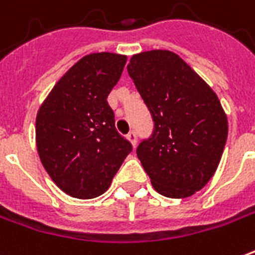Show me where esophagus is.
Wrapping results in <instances>:
<instances>
[{
  "instance_id": "34e87169",
  "label": "esophagus",
  "mask_w": 255,
  "mask_h": 255,
  "mask_svg": "<svg viewBox=\"0 0 255 255\" xmlns=\"http://www.w3.org/2000/svg\"><path fill=\"white\" fill-rule=\"evenodd\" d=\"M127 139L129 140V142H131V145L133 146V147H135V145H136V133L133 132H129L127 135Z\"/></svg>"
}]
</instances>
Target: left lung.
Wrapping results in <instances>:
<instances>
[{"mask_svg": "<svg viewBox=\"0 0 255 255\" xmlns=\"http://www.w3.org/2000/svg\"><path fill=\"white\" fill-rule=\"evenodd\" d=\"M128 74L150 110L152 138L136 154L153 188L171 199L195 195L213 178L228 138L217 94L177 53H135Z\"/></svg>", "mask_w": 255, "mask_h": 255, "instance_id": "obj_1", "label": "left lung"}]
</instances>
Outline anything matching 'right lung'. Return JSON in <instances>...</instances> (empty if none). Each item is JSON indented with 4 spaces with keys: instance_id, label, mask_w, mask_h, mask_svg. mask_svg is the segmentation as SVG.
<instances>
[{
    "instance_id": "obj_1",
    "label": "right lung",
    "mask_w": 255,
    "mask_h": 255,
    "mask_svg": "<svg viewBox=\"0 0 255 255\" xmlns=\"http://www.w3.org/2000/svg\"><path fill=\"white\" fill-rule=\"evenodd\" d=\"M126 62L120 53L85 55L53 85L37 112V152L66 195H103L132 149L116 131L115 113L106 101Z\"/></svg>"
}]
</instances>
